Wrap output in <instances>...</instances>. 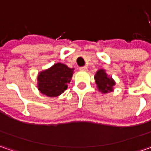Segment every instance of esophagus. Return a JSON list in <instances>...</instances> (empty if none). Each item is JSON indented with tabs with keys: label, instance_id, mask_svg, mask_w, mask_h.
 I'll return each instance as SVG.
<instances>
[{
	"label": "esophagus",
	"instance_id": "34e87169",
	"mask_svg": "<svg viewBox=\"0 0 151 151\" xmlns=\"http://www.w3.org/2000/svg\"><path fill=\"white\" fill-rule=\"evenodd\" d=\"M80 70H87V66L81 67V68H80Z\"/></svg>",
	"mask_w": 151,
	"mask_h": 151
}]
</instances>
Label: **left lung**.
<instances>
[{
	"instance_id": "left-lung-1",
	"label": "left lung",
	"mask_w": 151,
	"mask_h": 151,
	"mask_svg": "<svg viewBox=\"0 0 151 151\" xmlns=\"http://www.w3.org/2000/svg\"><path fill=\"white\" fill-rule=\"evenodd\" d=\"M94 80L96 84V88L101 93L107 94L114 90L116 82L112 76L107 75L104 69H99L96 71L94 76Z\"/></svg>"
}]
</instances>
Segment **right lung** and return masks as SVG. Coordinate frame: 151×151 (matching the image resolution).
Wrapping results in <instances>:
<instances>
[{"label": "right lung", "mask_w": 151, "mask_h": 151, "mask_svg": "<svg viewBox=\"0 0 151 151\" xmlns=\"http://www.w3.org/2000/svg\"><path fill=\"white\" fill-rule=\"evenodd\" d=\"M73 74L74 68H69L60 62L55 63L50 68L38 72L37 87L45 96H60L67 89Z\"/></svg>", "instance_id": "1"}]
</instances>
